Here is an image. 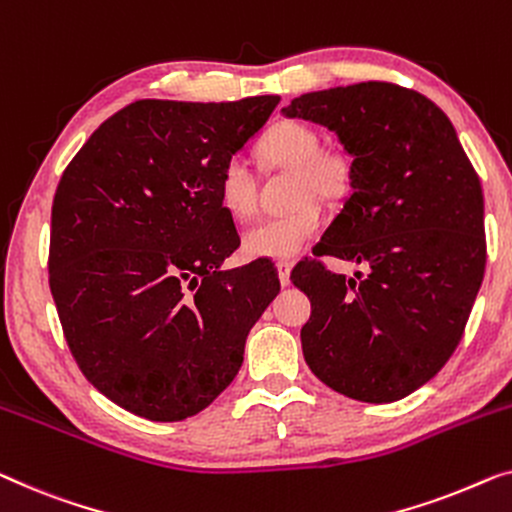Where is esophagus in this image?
<instances>
[{
    "mask_svg": "<svg viewBox=\"0 0 512 512\" xmlns=\"http://www.w3.org/2000/svg\"><path fill=\"white\" fill-rule=\"evenodd\" d=\"M291 270H293V263L291 261H279L277 263V272H279L281 286H291Z\"/></svg>",
    "mask_w": 512,
    "mask_h": 512,
    "instance_id": "1",
    "label": "esophagus"
}]
</instances>
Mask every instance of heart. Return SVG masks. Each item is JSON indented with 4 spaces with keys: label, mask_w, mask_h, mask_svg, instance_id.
I'll return each mask as SVG.
<instances>
[{
    "label": "heart",
    "mask_w": 512,
    "mask_h": 512,
    "mask_svg": "<svg viewBox=\"0 0 512 512\" xmlns=\"http://www.w3.org/2000/svg\"><path fill=\"white\" fill-rule=\"evenodd\" d=\"M272 168L295 173V205L281 217L265 219L244 233V251L256 258H293L321 231L323 207L318 198L342 196L351 180V161L344 152L321 150L316 129L284 120L265 133L258 145ZM219 198L235 221H249L258 210L256 173L242 157L226 161L219 177Z\"/></svg>",
    "instance_id": "b5f03b06"
}]
</instances>
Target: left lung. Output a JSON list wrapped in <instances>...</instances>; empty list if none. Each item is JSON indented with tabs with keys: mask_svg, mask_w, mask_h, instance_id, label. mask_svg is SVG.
Listing matches in <instances>:
<instances>
[{
	"mask_svg": "<svg viewBox=\"0 0 512 512\" xmlns=\"http://www.w3.org/2000/svg\"><path fill=\"white\" fill-rule=\"evenodd\" d=\"M281 115L330 129L351 157V196L316 254L367 265L355 279L321 261L291 272L311 300L302 353L339 395L397 402L446 365L483 284L476 170L448 115L399 85L309 92Z\"/></svg>",
	"mask_w": 512,
	"mask_h": 512,
	"instance_id": "left-lung-1",
	"label": "left lung"
}]
</instances>
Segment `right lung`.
Wrapping results in <instances>:
<instances>
[{
  "instance_id": "obj_1",
  "label": "right lung",
  "mask_w": 512,
  "mask_h": 512,
  "mask_svg": "<svg viewBox=\"0 0 512 512\" xmlns=\"http://www.w3.org/2000/svg\"><path fill=\"white\" fill-rule=\"evenodd\" d=\"M277 103L136 101L59 180L48 270L64 337L85 379L140 418L210 406L277 298L270 263L221 268L240 238L219 198L226 161Z\"/></svg>"
}]
</instances>
